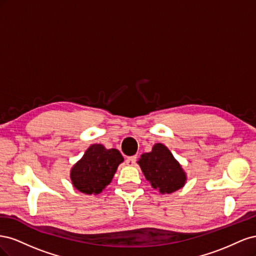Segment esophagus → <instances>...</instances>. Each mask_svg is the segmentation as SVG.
Wrapping results in <instances>:
<instances>
[{
	"instance_id": "esophagus-1",
	"label": "esophagus",
	"mask_w": 256,
	"mask_h": 256,
	"mask_svg": "<svg viewBox=\"0 0 256 256\" xmlns=\"http://www.w3.org/2000/svg\"><path fill=\"white\" fill-rule=\"evenodd\" d=\"M136 157H128L126 159V164L129 166H134L136 164Z\"/></svg>"
}]
</instances>
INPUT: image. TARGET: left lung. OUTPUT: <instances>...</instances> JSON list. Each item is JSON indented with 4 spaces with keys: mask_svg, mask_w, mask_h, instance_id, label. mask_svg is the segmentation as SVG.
Listing matches in <instances>:
<instances>
[{
    "mask_svg": "<svg viewBox=\"0 0 256 256\" xmlns=\"http://www.w3.org/2000/svg\"><path fill=\"white\" fill-rule=\"evenodd\" d=\"M138 164L152 187L161 194L180 190L187 182L184 170L164 144H154L152 152L141 154Z\"/></svg>",
    "mask_w": 256,
    "mask_h": 256,
    "instance_id": "1",
    "label": "left lung"
}]
</instances>
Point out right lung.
Segmentation results:
<instances>
[{
    "label": "right lung",
    "mask_w": 256,
    "mask_h": 256,
    "mask_svg": "<svg viewBox=\"0 0 256 256\" xmlns=\"http://www.w3.org/2000/svg\"><path fill=\"white\" fill-rule=\"evenodd\" d=\"M124 158L118 150L92 144L70 170L74 187L84 194L97 196L109 184Z\"/></svg>",
    "instance_id": "obj_1"
}]
</instances>
